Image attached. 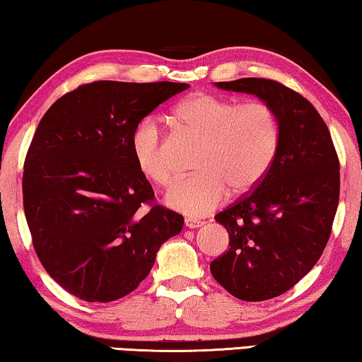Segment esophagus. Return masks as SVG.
I'll list each match as a JSON object with an SVG mask.
<instances>
[{
    "label": "esophagus",
    "mask_w": 362,
    "mask_h": 362,
    "mask_svg": "<svg viewBox=\"0 0 362 362\" xmlns=\"http://www.w3.org/2000/svg\"><path fill=\"white\" fill-rule=\"evenodd\" d=\"M185 225H186V228H189V230H196V228L204 225V221L196 220V218H186Z\"/></svg>",
    "instance_id": "esophagus-1"
}]
</instances>
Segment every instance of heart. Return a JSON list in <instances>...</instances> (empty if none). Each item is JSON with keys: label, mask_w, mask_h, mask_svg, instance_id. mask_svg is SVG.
Returning a JSON list of instances; mask_svg holds the SVG:
<instances>
[{"label": "heart", "mask_w": 362, "mask_h": 362, "mask_svg": "<svg viewBox=\"0 0 362 362\" xmlns=\"http://www.w3.org/2000/svg\"><path fill=\"white\" fill-rule=\"evenodd\" d=\"M180 129L202 139L196 155V175L175 182L166 204L189 216H204L226 199L230 187L244 194L264 180L274 163L280 124L275 111L262 102L238 105L236 100L196 93L171 111ZM131 153L141 173L158 186L175 171L153 118L139 121L131 134Z\"/></svg>", "instance_id": "heart-1"}]
</instances>
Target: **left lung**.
<instances>
[{
    "label": "left lung",
    "instance_id": "left-lung-1",
    "mask_svg": "<svg viewBox=\"0 0 362 362\" xmlns=\"http://www.w3.org/2000/svg\"><path fill=\"white\" fill-rule=\"evenodd\" d=\"M215 86L260 98L280 124L269 173L215 215L230 235V249L210 264L215 280L233 296L265 301L296 285L324 252L340 199V163L329 127L298 92L259 77Z\"/></svg>",
    "mask_w": 362,
    "mask_h": 362
}]
</instances>
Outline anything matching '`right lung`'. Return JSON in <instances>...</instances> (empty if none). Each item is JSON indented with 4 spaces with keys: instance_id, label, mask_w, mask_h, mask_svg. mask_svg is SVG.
Listing matches in <instances>:
<instances>
[{
    "instance_id": "add662e5",
    "label": "right lung",
    "mask_w": 362,
    "mask_h": 362,
    "mask_svg": "<svg viewBox=\"0 0 362 362\" xmlns=\"http://www.w3.org/2000/svg\"><path fill=\"white\" fill-rule=\"evenodd\" d=\"M177 82L98 81L57 100L38 124L22 177L33 247L48 275L87 303L134 291L182 215L153 205L131 153L139 121L176 93Z\"/></svg>"
}]
</instances>
